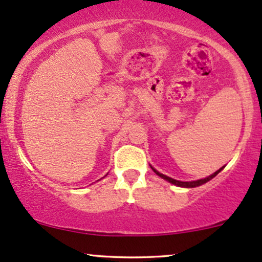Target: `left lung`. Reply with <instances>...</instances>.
<instances>
[{"instance_id":"left-lung-1","label":"left lung","mask_w":262,"mask_h":262,"mask_svg":"<svg viewBox=\"0 0 262 262\" xmlns=\"http://www.w3.org/2000/svg\"><path fill=\"white\" fill-rule=\"evenodd\" d=\"M151 169H152V167H151ZM222 169H223V167H222ZM222 169H219L218 171H215L214 173H212V175H210V176L206 177V179H202V180H197V181H191V182H182V181H177V180H173V179H171V177H169V176H166V175H162V173L158 172V171H156L155 169H152V170H154V172H155L156 175H158V176L162 177V179H164V180H166V181H169V182H171V183H173V185H176V186H180V187H197V186H201V185H203V183L208 182L209 180H212L213 177H215V176H217L218 173L221 172V170H222Z\"/></svg>"}]
</instances>
